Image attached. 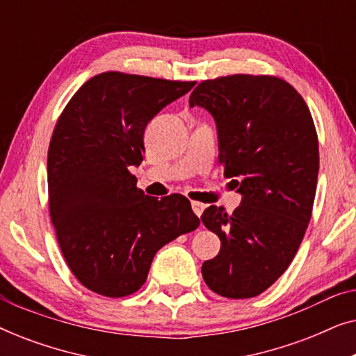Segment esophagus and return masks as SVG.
<instances>
[{
    "mask_svg": "<svg viewBox=\"0 0 356 356\" xmlns=\"http://www.w3.org/2000/svg\"><path fill=\"white\" fill-rule=\"evenodd\" d=\"M191 207H193V211H194V213H196L197 217H201L202 216V212H204V204L202 202H197V201H193L191 202Z\"/></svg>",
    "mask_w": 356,
    "mask_h": 356,
    "instance_id": "34e87169",
    "label": "esophagus"
}]
</instances>
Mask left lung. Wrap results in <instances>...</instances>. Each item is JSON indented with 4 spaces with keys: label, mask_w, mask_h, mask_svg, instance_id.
I'll use <instances>...</instances> for the list:
<instances>
[{
    "label": "left lung",
    "mask_w": 356,
    "mask_h": 356,
    "mask_svg": "<svg viewBox=\"0 0 356 356\" xmlns=\"http://www.w3.org/2000/svg\"><path fill=\"white\" fill-rule=\"evenodd\" d=\"M194 105L216 120L218 163L243 196L233 213L217 206L202 213L220 238V252L202 264L204 282L225 298H252L289 269L308 228L319 172L313 116L275 76L202 81L189 97Z\"/></svg>",
    "instance_id": "left-lung-1"
}]
</instances>
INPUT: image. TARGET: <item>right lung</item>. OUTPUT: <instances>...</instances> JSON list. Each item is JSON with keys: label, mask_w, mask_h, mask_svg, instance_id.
<instances>
[{"label": "right lung", "mask_w": 356, "mask_h": 356, "mask_svg": "<svg viewBox=\"0 0 356 356\" xmlns=\"http://www.w3.org/2000/svg\"><path fill=\"white\" fill-rule=\"evenodd\" d=\"M194 81L108 71L86 82L63 110L48 147V204L67 267L86 289L121 298L147 279L160 248L196 230L181 194L159 201L136 186L145 126Z\"/></svg>", "instance_id": "obj_1"}]
</instances>
